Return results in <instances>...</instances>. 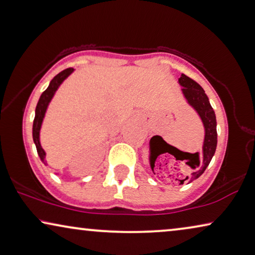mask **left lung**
Here are the masks:
<instances>
[{"label":"left lung","instance_id":"obj_1","mask_svg":"<svg viewBox=\"0 0 255 255\" xmlns=\"http://www.w3.org/2000/svg\"><path fill=\"white\" fill-rule=\"evenodd\" d=\"M178 83L182 86V92L185 97L186 101L189 105L198 113L199 117L202 121L205 128V139L204 146H202L201 155L199 153H194L197 155V161L192 163V169L193 172L191 173L190 177H186L185 179L180 180V184L184 183V180L189 179L190 182H193L200 177L208 164L212 161V158L215 154L216 145H217V132H216V116L215 113L210 106L208 97L206 95L204 88H202L198 83H195L193 79L182 73ZM152 141V139H150Z\"/></svg>","mask_w":255,"mask_h":255}]
</instances>
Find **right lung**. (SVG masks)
<instances>
[{
    "label": "right lung",
    "mask_w": 255,
    "mask_h": 255,
    "mask_svg": "<svg viewBox=\"0 0 255 255\" xmlns=\"http://www.w3.org/2000/svg\"><path fill=\"white\" fill-rule=\"evenodd\" d=\"M73 71H75V69L69 68V69L63 70V71L55 76L54 78L51 79V82L49 83V86L47 87V90L41 94V97H40L39 101H38V105H36L35 117H34V121H33L32 134H33V141H34V143H35L36 150H38L39 156H40V158H41V161L43 162V163L46 162L45 161L46 152L41 147V143H40V130H41L42 122H43V119H45L48 106H49L51 99L54 98V95H55V93H56V91L58 90V87L61 86V84L63 83L64 80L68 78V77L71 75Z\"/></svg>",
    "instance_id": "obj_1"
}]
</instances>
